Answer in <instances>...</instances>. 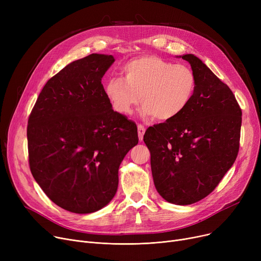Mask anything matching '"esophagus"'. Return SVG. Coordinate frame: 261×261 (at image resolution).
Here are the masks:
<instances>
[{"mask_svg":"<svg viewBox=\"0 0 261 261\" xmlns=\"http://www.w3.org/2000/svg\"><path fill=\"white\" fill-rule=\"evenodd\" d=\"M145 131H146V129H145V127H144L143 125H139V126H138V133H139V139H140V141H141V142L143 141V138H144V134H145Z\"/></svg>","mask_w":261,"mask_h":261,"instance_id":"34e87169","label":"esophagus"}]
</instances>
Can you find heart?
Instances as JSON below:
<instances>
[{"label":"heart","instance_id":"heart-1","mask_svg":"<svg viewBox=\"0 0 261 261\" xmlns=\"http://www.w3.org/2000/svg\"><path fill=\"white\" fill-rule=\"evenodd\" d=\"M121 77L109 78L105 93L112 108L129 115L142 102V115L168 121L182 114L196 91L190 67L173 64L156 56H142L122 66Z\"/></svg>","mask_w":261,"mask_h":261}]
</instances>
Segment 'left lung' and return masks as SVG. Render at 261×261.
<instances>
[{
  "label": "left lung",
  "mask_w": 261,
  "mask_h": 261,
  "mask_svg": "<svg viewBox=\"0 0 261 261\" xmlns=\"http://www.w3.org/2000/svg\"><path fill=\"white\" fill-rule=\"evenodd\" d=\"M186 60L196 91L177 117L149 127L144 135L154 186L176 205L194 204L217 187L239 151L241 109L230 89L193 54Z\"/></svg>",
  "instance_id": "left-lung-1"
}]
</instances>
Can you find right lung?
<instances>
[{
	"label": "right lung",
	"mask_w": 261,
	"mask_h": 261,
	"mask_svg": "<svg viewBox=\"0 0 261 261\" xmlns=\"http://www.w3.org/2000/svg\"><path fill=\"white\" fill-rule=\"evenodd\" d=\"M115 61L92 54L51 77L29 118L32 174L58 206L75 214L105 207L118 187V169L139 143L135 122L115 112L101 78Z\"/></svg>",
	"instance_id": "add662e5"
}]
</instances>
